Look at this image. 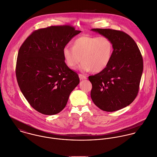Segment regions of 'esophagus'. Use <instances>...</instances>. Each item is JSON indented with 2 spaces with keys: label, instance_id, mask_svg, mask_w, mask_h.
Wrapping results in <instances>:
<instances>
[{
  "label": "esophagus",
  "instance_id": "esophagus-1",
  "mask_svg": "<svg viewBox=\"0 0 157 157\" xmlns=\"http://www.w3.org/2000/svg\"><path fill=\"white\" fill-rule=\"evenodd\" d=\"M79 77L80 80H83V79H87L86 76H85L84 75H82V74H79Z\"/></svg>",
  "mask_w": 157,
  "mask_h": 157
}]
</instances>
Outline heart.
I'll use <instances>...</instances> for the list:
<instances>
[{
    "instance_id": "1",
    "label": "heart",
    "mask_w": 157,
    "mask_h": 157,
    "mask_svg": "<svg viewBox=\"0 0 157 157\" xmlns=\"http://www.w3.org/2000/svg\"><path fill=\"white\" fill-rule=\"evenodd\" d=\"M72 46L63 48L64 62L74 69L82 59L79 68L84 71H102L109 65L113 52L112 41L104 36H82L74 40Z\"/></svg>"
}]
</instances>
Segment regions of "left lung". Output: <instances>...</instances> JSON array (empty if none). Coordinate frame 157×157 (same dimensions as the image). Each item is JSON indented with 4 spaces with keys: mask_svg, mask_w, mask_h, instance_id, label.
I'll return each mask as SVG.
<instances>
[{
    "mask_svg": "<svg viewBox=\"0 0 157 157\" xmlns=\"http://www.w3.org/2000/svg\"><path fill=\"white\" fill-rule=\"evenodd\" d=\"M92 30L109 38L113 47L107 67L89 76L92 84V99L104 111L119 110L130 104L138 94L143 71L141 53L134 40L124 32L106 29Z\"/></svg>",
    "mask_w": 157,
    "mask_h": 157,
    "instance_id": "8db88e82",
    "label": "left lung"
}]
</instances>
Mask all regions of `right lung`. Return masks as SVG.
<instances>
[{"label": "right lung", "mask_w": 157, "mask_h": 157, "mask_svg": "<svg viewBox=\"0 0 157 157\" xmlns=\"http://www.w3.org/2000/svg\"><path fill=\"white\" fill-rule=\"evenodd\" d=\"M81 32L70 25L40 29L19 48L16 67L19 87L32 107L42 114L62 111L79 83L78 75L64 62L63 49Z\"/></svg>", "instance_id": "1"}]
</instances>
